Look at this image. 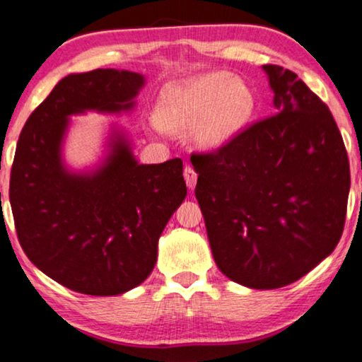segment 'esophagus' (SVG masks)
Here are the masks:
<instances>
[{
    "instance_id": "34e87169",
    "label": "esophagus",
    "mask_w": 362,
    "mask_h": 362,
    "mask_svg": "<svg viewBox=\"0 0 362 362\" xmlns=\"http://www.w3.org/2000/svg\"><path fill=\"white\" fill-rule=\"evenodd\" d=\"M185 180H186L187 187H189V189H194V186L197 182V173L192 170V166L185 168Z\"/></svg>"
}]
</instances>
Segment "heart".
<instances>
[{"mask_svg":"<svg viewBox=\"0 0 362 362\" xmlns=\"http://www.w3.org/2000/svg\"><path fill=\"white\" fill-rule=\"evenodd\" d=\"M254 110V93L239 77L216 71L163 90L155 112L156 125L168 133L194 127L202 148H219L242 130Z\"/></svg>","mask_w":362,"mask_h":362,"instance_id":"1","label":"heart"}]
</instances>
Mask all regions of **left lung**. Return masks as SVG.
<instances>
[{
	"instance_id": "8db88e82",
	"label": "left lung",
	"mask_w": 362,
	"mask_h": 362,
	"mask_svg": "<svg viewBox=\"0 0 362 362\" xmlns=\"http://www.w3.org/2000/svg\"><path fill=\"white\" fill-rule=\"evenodd\" d=\"M262 69L275 115L191 163L219 270L247 288L274 290L301 279L338 245L351 176L329 108L295 72Z\"/></svg>"
}]
</instances>
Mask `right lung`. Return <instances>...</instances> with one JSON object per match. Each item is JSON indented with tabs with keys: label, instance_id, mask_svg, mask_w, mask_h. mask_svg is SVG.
Segmentation results:
<instances>
[{
	"label": "right lung",
	"instance_id": "right-lung-1",
	"mask_svg": "<svg viewBox=\"0 0 362 362\" xmlns=\"http://www.w3.org/2000/svg\"><path fill=\"white\" fill-rule=\"evenodd\" d=\"M145 82L117 69L69 74L19 135L9 180L19 244L42 274L78 293L122 295L143 284L186 197L180 158L140 165L117 125L95 166L77 171L64 161L71 117L132 112Z\"/></svg>",
	"mask_w": 362,
	"mask_h": 362
}]
</instances>
